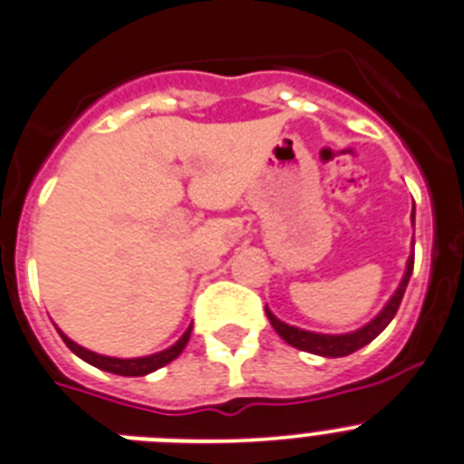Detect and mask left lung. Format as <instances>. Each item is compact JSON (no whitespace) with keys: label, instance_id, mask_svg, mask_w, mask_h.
Segmentation results:
<instances>
[{"label":"left lung","instance_id":"8db88e82","mask_svg":"<svg viewBox=\"0 0 464 464\" xmlns=\"http://www.w3.org/2000/svg\"><path fill=\"white\" fill-rule=\"evenodd\" d=\"M411 272H413V256L409 257L407 274H404V278H401L400 288H397V293L392 295L391 302L385 304V309L376 315L370 325H364L362 330L358 332H351V334H315V332H306V330H299V327L285 325V323L278 321L272 311L269 309L265 311H267V318L269 323H272V327L278 332V337H281L285 343H290V346L299 348V351H306V353L323 355V358H343V355L355 353V351H360V348L367 346L370 342H374L381 332L388 327V323L395 318L397 309H400L401 304V297H404V290H407L409 278H411Z\"/></svg>","mask_w":464,"mask_h":464}]
</instances>
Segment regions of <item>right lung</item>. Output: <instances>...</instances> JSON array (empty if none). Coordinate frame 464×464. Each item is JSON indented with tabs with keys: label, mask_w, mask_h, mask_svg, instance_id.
<instances>
[{
	"label": "right lung",
	"mask_w": 464,
	"mask_h": 464,
	"mask_svg": "<svg viewBox=\"0 0 464 464\" xmlns=\"http://www.w3.org/2000/svg\"><path fill=\"white\" fill-rule=\"evenodd\" d=\"M190 330H192V325L188 327L186 334H183V337L179 339L174 346L167 348V351H162V353L149 355V358H132V360L106 358V355H97V353H92V351H85V348L79 346V343H73L72 339L64 337L63 332H60V337L64 339V343L72 348L73 353L79 355L81 360H85V362L92 364V367H100V370L111 372V374H118V376H146V374H150V372L160 370V367H165V364H169L171 360H176L179 355H181V351L186 348L188 339H190Z\"/></svg>",
	"instance_id": "obj_1"
}]
</instances>
